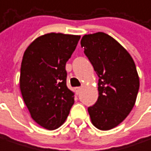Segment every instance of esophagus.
<instances>
[{
	"label": "esophagus",
	"mask_w": 151,
	"mask_h": 151,
	"mask_svg": "<svg viewBox=\"0 0 151 151\" xmlns=\"http://www.w3.org/2000/svg\"><path fill=\"white\" fill-rule=\"evenodd\" d=\"M81 89H82V87H76V88H75V90H76V94H79V92L81 91Z\"/></svg>",
	"instance_id": "esophagus-1"
}]
</instances>
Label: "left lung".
<instances>
[{"instance_id": "obj_1", "label": "left lung", "mask_w": 151, "mask_h": 151, "mask_svg": "<svg viewBox=\"0 0 151 151\" xmlns=\"http://www.w3.org/2000/svg\"><path fill=\"white\" fill-rule=\"evenodd\" d=\"M81 46L99 77L98 99L88 108L91 123L98 129H111L135 105L140 85L136 64L118 42L103 32L83 35Z\"/></svg>"}]
</instances>
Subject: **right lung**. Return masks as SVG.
<instances>
[{"mask_svg": "<svg viewBox=\"0 0 151 151\" xmlns=\"http://www.w3.org/2000/svg\"><path fill=\"white\" fill-rule=\"evenodd\" d=\"M80 35L49 33L36 38L25 50L20 89L33 120L53 130L65 122L75 103L66 84V63Z\"/></svg>", "mask_w": 151, "mask_h": 151, "instance_id": "1", "label": "right lung"}]
</instances>
